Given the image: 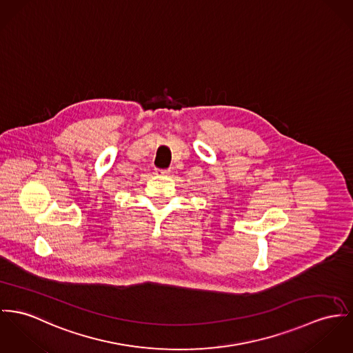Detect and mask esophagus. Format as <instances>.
<instances>
[{
  "mask_svg": "<svg viewBox=\"0 0 353 353\" xmlns=\"http://www.w3.org/2000/svg\"><path fill=\"white\" fill-rule=\"evenodd\" d=\"M169 169H156V174H159V176H166V174H169Z\"/></svg>",
  "mask_w": 353,
  "mask_h": 353,
  "instance_id": "esophagus-1",
  "label": "esophagus"
}]
</instances>
